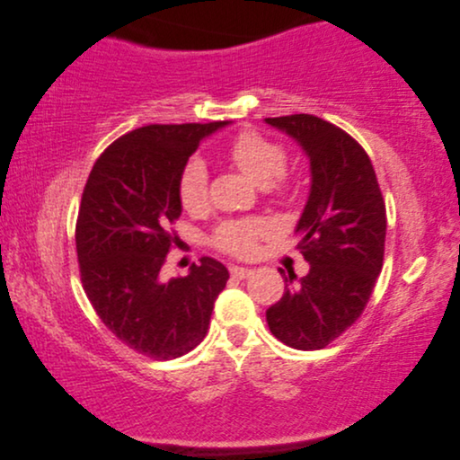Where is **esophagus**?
<instances>
[{"instance_id": "esophagus-1", "label": "esophagus", "mask_w": 460, "mask_h": 460, "mask_svg": "<svg viewBox=\"0 0 460 460\" xmlns=\"http://www.w3.org/2000/svg\"><path fill=\"white\" fill-rule=\"evenodd\" d=\"M230 273H232V277H238V279H244V277H251V275H252V269L232 265V267H230Z\"/></svg>"}]
</instances>
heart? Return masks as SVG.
I'll return each mask as SVG.
<instances>
[{
    "instance_id": "1",
    "label": "heart",
    "mask_w": 460,
    "mask_h": 460,
    "mask_svg": "<svg viewBox=\"0 0 460 460\" xmlns=\"http://www.w3.org/2000/svg\"><path fill=\"white\" fill-rule=\"evenodd\" d=\"M230 161L251 177L259 187L273 185L277 179L283 175L285 150L259 134L244 132L232 142L230 146ZM179 199L181 206L190 212H198L208 201V171L199 159H193L185 164L183 172L179 179ZM267 228L265 222L261 220H238L226 222L217 228V246L226 252L236 254V257H246L254 251L259 234Z\"/></svg>"
}]
</instances>
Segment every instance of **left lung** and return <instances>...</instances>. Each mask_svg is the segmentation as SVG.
<instances>
[{"label": "left lung", "instance_id": "8db88e82", "mask_svg": "<svg viewBox=\"0 0 460 460\" xmlns=\"http://www.w3.org/2000/svg\"><path fill=\"white\" fill-rule=\"evenodd\" d=\"M265 124L296 140L310 161V193L296 226L310 273L285 277L267 323L291 349L320 350L358 320L371 297L385 251V203L371 159L338 126L310 114ZM293 279L298 285L289 290Z\"/></svg>", "mask_w": 460, "mask_h": 460}]
</instances>
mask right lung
<instances>
[{
  "label": "right lung",
  "instance_id": "obj_1",
  "mask_svg": "<svg viewBox=\"0 0 460 460\" xmlns=\"http://www.w3.org/2000/svg\"><path fill=\"white\" fill-rule=\"evenodd\" d=\"M226 126L137 128L103 150L83 190L75 234L83 289L119 341L155 360L183 357L206 338L230 277L209 257L185 277H161L177 240L169 224L183 209L181 172L199 142Z\"/></svg>",
  "mask_w": 460,
  "mask_h": 460
}]
</instances>
